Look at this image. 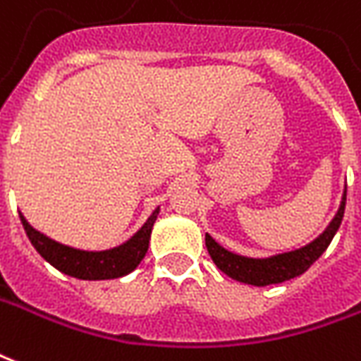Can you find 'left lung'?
Listing matches in <instances>:
<instances>
[{"mask_svg": "<svg viewBox=\"0 0 361 361\" xmlns=\"http://www.w3.org/2000/svg\"><path fill=\"white\" fill-rule=\"evenodd\" d=\"M344 204H346V193L343 195L341 208H338L337 216L329 224V228L325 229L316 241H312L306 247L298 248V250H293V252L271 256V258H262V260L260 258H247V256L233 255V252L226 250L207 233L204 243H207L208 255L226 276L241 283L266 287V285H271V283L289 281L293 277L302 276L304 271L325 252V248L329 247V243L333 241L337 229L341 228V221H343L344 216Z\"/></svg>", "mask_w": 361, "mask_h": 361, "instance_id": "8db88e82", "label": "left lung"}]
</instances>
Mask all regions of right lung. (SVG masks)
<instances>
[{"label": "right lung", "instance_id": "add662e5", "mask_svg": "<svg viewBox=\"0 0 361 361\" xmlns=\"http://www.w3.org/2000/svg\"><path fill=\"white\" fill-rule=\"evenodd\" d=\"M159 216V208L154 210L151 218L143 224V228L133 235L130 241L120 245L111 250H101V252H87V250H78V248L66 247L61 243L53 241L38 229H34L20 214L24 231L28 239L44 256L53 268L63 271L66 276L76 277V279H87V281H97V279H114L130 274L132 269L137 268V264L143 260L147 248H149V239H151V229Z\"/></svg>", "mask_w": 361, "mask_h": 361}]
</instances>
